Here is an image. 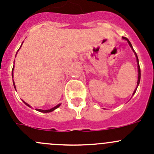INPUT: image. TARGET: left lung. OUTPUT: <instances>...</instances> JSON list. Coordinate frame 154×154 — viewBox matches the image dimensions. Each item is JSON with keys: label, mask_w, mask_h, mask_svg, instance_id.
<instances>
[{"label": "left lung", "mask_w": 154, "mask_h": 154, "mask_svg": "<svg viewBox=\"0 0 154 154\" xmlns=\"http://www.w3.org/2000/svg\"><path fill=\"white\" fill-rule=\"evenodd\" d=\"M122 38H123L124 40H125V41H127V42H128V45H129V46L131 47V49H132L133 52H134V54H135V57H136V60H137V69H138V77H137V86H138L139 83H140V66H139L138 58H137V54H136V53H135V51H134V49H133V48H132V45H131V42H129V40H128V39L127 38H125V37H122ZM137 88H136V89H135V90H134V93H133V94H134V93H135L136 90H137Z\"/></svg>", "instance_id": "left-lung-1"}]
</instances>
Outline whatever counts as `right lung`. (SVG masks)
Wrapping results in <instances>:
<instances>
[{
    "instance_id": "1",
    "label": "right lung",
    "mask_w": 154,
    "mask_h": 154,
    "mask_svg": "<svg viewBox=\"0 0 154 154\" xmlns=\"http://www.w3.org/2000/svg\"><path fill=\"white\" fill-rule=\"evenodd\" d=\"M21 46H22V45H21ZM14 67H13V69H12V77H14ZM13 82H14V88H15V89H16V86H15V83H14V81H13ZM23 103H24L26 105H27L28 106H29V107H31L30 105H29L27 103H26V102H25V101H23ZM60 106V104H58V105H57L56 106H54V107L51 108V109H36V110L39 111V112H52V111H54V109H56L57 108L59 107Z\"/></svg>"
}]
</instances>
